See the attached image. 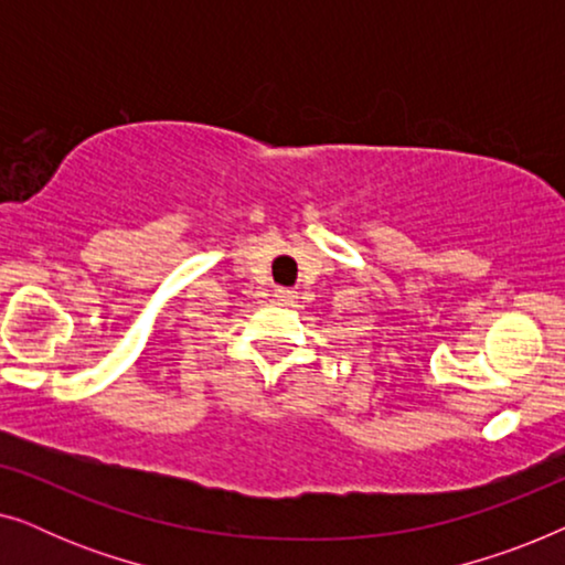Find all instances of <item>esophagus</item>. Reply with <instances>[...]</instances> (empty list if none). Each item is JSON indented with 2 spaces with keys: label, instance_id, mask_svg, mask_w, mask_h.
I'll use <instances>...</instances> for the list:
<instances>
[{
  "label": "esophagus",
  "instance_id": "1",
  "mask_svg": "<svg viewBox=\"0 0 565 565\" xmlns=\"http://www.w3.org/2000/svg\"><path fill=\"white\" fill-rule=\"evenodd\" d=\"M275 298L280 300V303H292V300L298 298V290H292V288H277V290H275Z\"/></svg>",
  "mask_w": 565,
  "mask_h": 565
}]
</instances>
